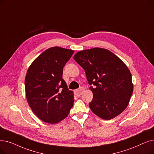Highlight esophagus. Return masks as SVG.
Masks as SVG:
<instances>
[{
    "instance_id": "34e87169",
    "label": "esophagus",
    "mask_w": 154,
    "mask_h": 154,
    "mask_svg": "<svg viewBox=\"0 0 154 154\" xmlns=\"http://www.w3.org/2000/svg\"><path fill=\"white\" fill-rule=\"evenodd\" d=\"M84 89L82 88V87H81V88H80L78 89H76V90L74 91L75 94L77 95V96H81L82 94V93H83V92H84Z\"/></svg>"
}]
</instances>
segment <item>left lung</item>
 <instances>
[{
	"instance_id": "8db88e82",
	"label": "left lung",
	"mask_w": 154,
	"mask_h": 154,
	"mask_svg": "<svg viewBox=\"0 0 154 154\" xmlns=\"http://www.w3.org/2000/svg\"><path fill=\"white\" fill-rule=\"evenodd\" d=\"M73 58L85 70L91 85V111L106 120L122 113L128 105L133 91L131 74L122 60L100 48L79 51Z\"/></svg>"
}]
</instances>
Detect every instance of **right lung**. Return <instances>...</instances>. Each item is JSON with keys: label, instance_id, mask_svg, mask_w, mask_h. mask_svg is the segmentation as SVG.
I'll use <instances>...</instances> for the list:
<instances>
[{"label": "right lung", "instance_id": "right-lung-1", "mask_svg": "<svg viewBox=\"0 0 154 154\" xmlns=\"http://www.w3.org/2000/svg\"><path fill=\"white\" fill-rule=\"evenodd\" d=\"M74 51L52 47L36 58L25 78L26 96L32 111L43 122L55 124L68 116L73 93L62 79L63 69Z\"/></svg>", "mask_w": 154, "mask_h": 154}]
</instances>
